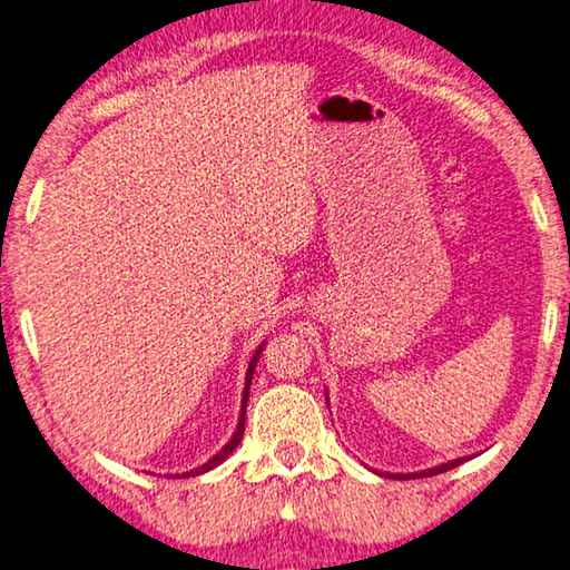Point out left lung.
I'll return each instance as SVG.
<instances>
[{"label":"left lung","mask_w":570,"mask_h":570,"mask_svg":"<svg viewBox=\"0 0 570 570\" xmlns=\"http://www.w3.org/2000/svg\"><path fill=\"white\" fill-rule=\"evenodd\" d=\"M328 399V396H325ZM464 460H468V456H464ZM462 456L460 460H452V462H444V464H436V468H429V470H422V472H406V474H389V478H399V480H409V478H432V474H440V472H446V470H452V468H456V464H462L464 462Z\"/></svg>","instance_id":"1"}]
</instances>
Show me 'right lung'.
<instances>
[{
	"label": "right lung",
	"mask_w": 570,
	"mask_h": 570,
	"mask_svg": "<svg viewBox=\"0 0 570 570\" xmlns=\"http://www.w3.org/2000/svg\"><path fill=\"white\" fill-rule=\"evenodd\" d=\"M263 346H265V341L259 343V348L255 351V356H252V361H249V366H247V376H245V391H242V409H239V422H237V429H235V434H232V440L222 446V450L212 456V460L207 462V464H202V468H197V470H189V472H181L179 478H197V474H202V472H209V470H214L217 468V464H222L224 460H227V456L235 452V446L242 442V434H245V414H247V399H249V384H252V373H255V366H257V361H259V353H263Z\"/></svg>",
	"instance_id": "add662e5"
}]
</instances>
